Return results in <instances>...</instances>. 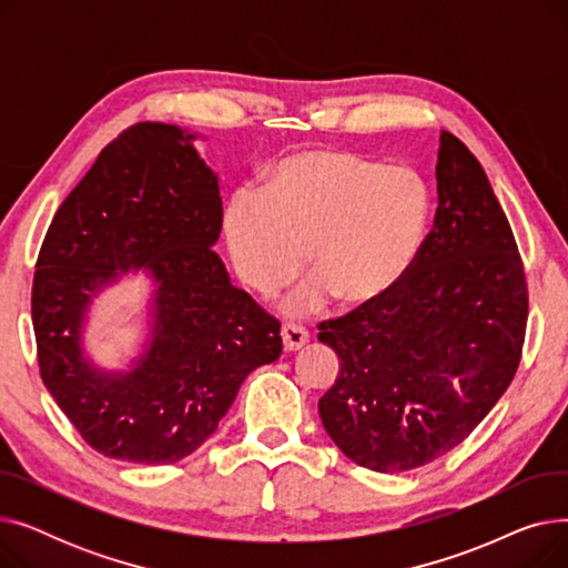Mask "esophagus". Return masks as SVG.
<instances>
[{
	"label": "esophagus",
	"mask_w": 568,
	"mask_h": 568,
	"mask_svg": "<svg viewBox=\"0 0 568 568\" xmlns=\"http://www.w3.org/2000/svg\"><path fill=\"white\" fill-rule=\"evenodd\" d=\"M281 336H283V345H285V349H287V352L302 349V347L308 343V332L304 329V326H300V324H292V322L283 324V332H281Z\"/></svg>",
	"instance_id": "1"
}]
</instances>
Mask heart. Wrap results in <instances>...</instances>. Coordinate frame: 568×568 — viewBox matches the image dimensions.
<instances>
[{"label": "heart", "instance_id": "heart-1", "mask_svg": "<svg viewBox=\"0 0 568 568\" xmlns=\"http://www.w3.org/2000/svg\"><path fill=\"white\" fill-rule=\"evenodd\" d=\"M430 214L424 182L407 168H386L343 149H313L281 161L260 197L239 191L225 212V239L251 287L276 292L313 272L285 311L302 315L334 300L373 304L407 274Z\"/></svg>", "mask_w": 568, "mask_h": 568}]
</instances>
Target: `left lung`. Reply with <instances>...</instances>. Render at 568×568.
Listing matches in <instances>:
<instances>
[{"instance_id":"left-lung-1","label":"left lung","mask_w":568,"mask_h":568,"mask_svg":"<svg viewBox=\"0 0 568 568\" xmlns=\"http://www.w3.org/2000/svg\"><path fill=\"white\" fill-rule=\"evenodd\" d=\"M435 172V223L403 281L317 324L341 359L317 403L324 430L384 474L456 449L509 389L525 345V266L481 163L442 131Z\"/></svg>"}]
</instances>
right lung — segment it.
Returning <instances> with one entry per match:
<instances>
[{
	"label": "right lung",
	"mask_w": 568,
	"mask_h": 568,
	"mask_svg": "<svg viewBox=\"0 0 568 568\" xmlns=\"http://www.w3.org/2000/svg\"><path fill=\"white\" fill-rule=\"evenodd\" d=\"M176 126L119 133L57 209L39 251L32 322L39 371L80 437L116 460L168 465L219 428L239 386L281 356V322L230 283L214 244L219 182ZM144 265L160 283L153 347L126 376L79 352L97 286Z\"/></svg>",
	"instance_id": "right-lung-1"
}]
</instances>
